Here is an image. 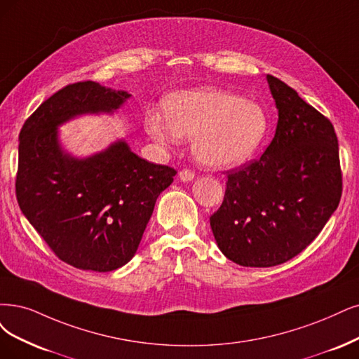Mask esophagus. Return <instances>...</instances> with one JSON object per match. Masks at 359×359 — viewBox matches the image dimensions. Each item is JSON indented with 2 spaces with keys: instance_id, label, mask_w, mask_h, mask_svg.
Masks as SVG:
<instances>
[{
  "instance_id": "34e87169",
  "label": "esophagus",
  "mask_w": 359,
  "mask_h": 359,
  "mask_svg": "<svg viewBox=\"0 0 359 359\" xmlns=\"http://www.w3.org/2000/svg\"><path fill=\"white\" fill-rule=\"evenodd\" d=\"M194 177H195V175H194V171H191V170H182V171L179 172V179H180L182 182H184V183L192 182Z\"/></svg>"
}]
</instances>
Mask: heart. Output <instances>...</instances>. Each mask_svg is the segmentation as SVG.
<instances>
[{"instance_id":"b5f03b06","label":"heart","mask_w":359,"mask_h":359,"mask_svg":"<svg viewBox=\"0 0 359 359\" xmlns=\"http://www.w3.org/2000/svg\"><path fill=\"white\" fill-rule=\"evenodd\" d=\"M165 123L158 114L144 118V130L163 148L179 139H192V154L210 168L241 165L268 136L269 119L256 102L215 87L175 93L163 104Z\"/></svg>"}]
</instances>
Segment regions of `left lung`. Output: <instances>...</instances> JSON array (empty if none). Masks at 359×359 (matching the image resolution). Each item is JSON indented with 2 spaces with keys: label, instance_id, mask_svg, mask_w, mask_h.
<instances>
[{
  "label": "left lung",
  "instance_id": "left-lung-1",
  "mask_svg": "<svg viewBox=\"0 0 359 359\" xmlns=\"http://www.w3.org/2000/svg\"><path fill=\"white\" fill-rule=\"evenodd\" d=\"M266 79L278 109L275 136L257 161L231 172L223 203L210 217L222 253L251 268L297 256L341 196L333 124L281 79Z\"/></svg>",
  "mask_w": 359,
  "mask_h": 359
}]
</instances>
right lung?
Instances as JSON below:
<instances>
[{
    "mask_svg": "<svg viewBox=\"0 0 359 359\" xmlns=\"http://www.w3.org/2000/svg\"><path fill=\"white\" fill-rule=\"evenodd\" d=\"M131 97L95 81L66 86L26 119L19 135L16 196L25 217L55 255L84 271L111 272L139 248L176 170L148 163L126 139L76 156L59 128L84 115H114Z\"/></svg>",
    "mask_w": 359,
    "mask_h": 359,
    "instance_id": "1",
    "label": "right lung"
}]
</instances>
